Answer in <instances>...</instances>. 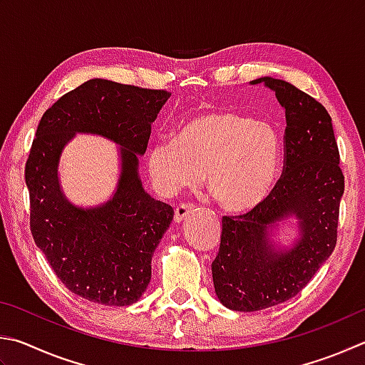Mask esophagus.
I'll use <instances>...</instances> for the list:
<instances>
[{"label": "esophagus", "instance_id": "34e87169", "mask_svg": "<svg viewBox=\"0 0 365 365\" xmlns=\"http://www.w3.org/2000/svg\"><path fill=\"white\" fill-rule=\"evenodd\" d=\"M195 210H196L195 205H191V204H180V205H178V207L175 209V214H174L175 223H182V222L185 220V218L193 214Z\"/></svg>", "mask_w": 365, "mask_h": 365}]
</instances>
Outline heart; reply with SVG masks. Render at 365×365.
<instances>
[{
	"label": "heart",
	"instance_id": "obj_1",
	"mask_svg": "<svg viewBox=\"0 0 365 365\" xmlns=\"http://www.w3.org/2000/svg\"><path fill=\"white\" fill-rule=\"evenodd\" d=\"M281 165V138L267 123L231 110H205L178 125L174 140L147 153L153 187L164 196L193 187L205 175L212 197L230 212L267 200Z\"/></svg>",
	"mask_w": 365,
	"mask_h": 365
}]
</instances>
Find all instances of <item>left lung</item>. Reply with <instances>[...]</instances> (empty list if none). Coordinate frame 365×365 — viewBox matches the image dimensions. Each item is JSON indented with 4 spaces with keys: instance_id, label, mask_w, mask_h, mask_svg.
<instances>
[{
    "instance_id": "obj_1",
    "label": "left lung",
    "mask_w": 365,
    "mask_h": 365,
    "mask_svg": "<svg viewBox=\"0 0 365 365\" xmlns=\"http://www.w3.org/2000/svg\"><path fill=\"white\" fill-rule=\"evenodd\" d=\"M286 111L284 170L267 200L244 215L223 217L220 249L212 263L215 294L233 311H260L295 297L336 244L344 177L332 118L287 81L263 76ZM292 217L299 236L276 247L275 231Z\"/></svg>"
}]
</instances>
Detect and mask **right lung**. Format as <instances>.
<instances>
[{
	"instance_id": "add662e5",
	"label": "right lung",
	"mask_w": 365,
	"mask_h": 365,
	"mask_svg": "<svg viewBox=\"0 0 365 365\" xmlns=\"http://www.w3.org/2000/svg\"><path fill=\"white\" fill-rule=\"evenodd\" d=\"M170 94L108 79H89L52 105L38 124L25 183L36 246L73 294L108 307L140 300L151 279V257L174 218L138 175L155 123ZM76 133H94L120 148V178L108 202L79 208L58 180L63 148Z\"/></svg>"
}]
</instances>
